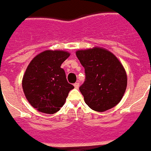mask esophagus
<instances>
[{
    "label": "esophagus",
    "instance_id": "obj_1",
    "mask_svg": "<svg viewBox=\"0 0 151 151\" xmlns=\"http://www.w3.org/2000/svg\"><path fill=\"white\" fill-rule=\"evenodd\" d=\"M73 85H74V87H75V88H77V89H78V87H79L80 83H78V82H76V83H74V84H73Z\"/></svg>",
    "mask_w": 151,
    "mask_h": 151
}]
</instances>
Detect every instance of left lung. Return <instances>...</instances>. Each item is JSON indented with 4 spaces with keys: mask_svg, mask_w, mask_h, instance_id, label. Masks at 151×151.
Returning <instances> with one entry per match:
<instances>
[{
    "mask_svg": "<svg viewBox=\"0 0 151 151\" xmlns=\"http://www.w3.org/2000/svg\"><path fill=\"white\" fill-rule=\"evenodd\" d=\"M76 55L84 68L85 81L79 89L88 107L103 112L116 106L127 83L121 62L112 53L99 47L78 50Z\"/></svg>",
    "mask_w": 151,
    "mask_h": 151,
    "instance_id": "8db88e82",
    "label": "left lung"
}]
</instances>
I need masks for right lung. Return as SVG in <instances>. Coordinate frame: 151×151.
<instances>
[{"label":"right lung","instance_id":"1","mask_svg":"<svg viewBox=\"0 0 151 151\" xmlns=\"http://www.w3.org/2000/svg\"><path fill=\"white\" fill-rule=\"evenodd\" d=\"M69 56L62 50H46L37 55L27 68L22 81L24 93L29 103L40 112L59 111L69 91L74 88L60 68Z\"/></svg>","mask_w":151,"mask_h":151}]
</instances>
